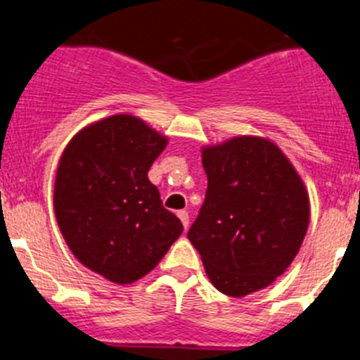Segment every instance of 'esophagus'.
Wrapping results in <instances>:
<instances>
[{"label":"esophagus","instance_id":"1","mask_svg":"<svg viewBox=\"0 0 360 360\" xmlns=\"http://www.w3.org/2000/svg\"><path fill=\"white\" fill-rule=\"evenodd\" d=\"M177 217H179L181 222H183V226H184V229H186L188 224H190V215H188L186 210H181V212H177Z\"/></svg>","mask_w":360,"mask_h":360}]
</instances>
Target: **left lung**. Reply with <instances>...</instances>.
<instances>
[{"label":"left lung","mask_w":360,"mask_h":360,"mask_svg":"<svg viewBox=\"0 0 360 360\" xmlns=\"http://www.w3.org/2000/svg\"><path fill=\"white\" fill-rule=\"evenodd\" d=\"M208 190L188 238L220 292L242 297L273 283L309 228V195L280 148L233 138L202 150Z\"/></svg>","instance_id":"obj_1"}]
</instances>
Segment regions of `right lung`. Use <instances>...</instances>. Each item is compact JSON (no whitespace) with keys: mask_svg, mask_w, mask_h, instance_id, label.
<instances>
[{"mask_svg":"<svg viewBox=\"0 0 360 360\" xmlns=\"http://www.w3.org/2000/svg\"><path fill=\"white\" fill-rule=\"evenodd\" d=\"M167 138L140 118L116 115L70 141L55 179V217L71 252L115 283L156 267L183 233L147 172Z\"/></svg>","mask_w":360,"mask_h":360,"instance_id":"right-lung-1","label":"right lung"}]
</instances>
